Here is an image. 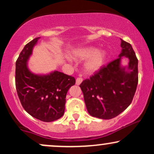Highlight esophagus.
I'll use <instances>...</instances> for the list:
<instances>
[{"mask_svg": "<svg viewBox=\"0 0 154 154\" xmlns=\"http://www.w3.org/2000/svg\"><path fill=\"white\" fill-rule=\"evenodd\" d=\"M82 82V77H77V78L76 79V85H80Z\"/></svg>", "mask_w": 154, "mask_h": 154, "instance_id": "obj_1", "label": "esophagus"}]
</instances>
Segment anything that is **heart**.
<instances>
[{
    "label": "heart",
    "instance_id": "1",
    "mask_svg": "<svg viewBox=\"0 0 154 154\" xmlns=\"http://www.w3.org/2000/svg\"><path fill=\"white\" fill-rule=\"evenodd\" d=\"M72 56L75 59L85 60L83 64L84 71L89 75L96 73L101 69L106 59V53L103 50H98L93 46L80 48L72 52ZM69 61H71L68 58Z\"/></svg>",
    "mask_w": 154,
    "mask_h": 154
}]
</instances>
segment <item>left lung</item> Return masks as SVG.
Here are the masks:
<instances>
[{"mask_svg": "<svg viewBox=\"0 0 154 154\" xmlns=\"http://www.w3.org/2000/svg\"><path fill=\"white\" fill-rule=\"evenodd\" d=\"M121 48L118 59L79 85L92 116L112 119L125 111L133 99L138 82V61L132 45L122 39ZM123 56L129 60L127 66L121 65Z\"/></svg>", "mask_w": 154, "mask_h": 154, "instance_id": "obj_1", "label": "left lung"}]
</instances>
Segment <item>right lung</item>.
Instances as JSON below:
<instances>
[{"mask_svg": "<svg viewBox=\"0 0 154 154\" xmlns=\"http://www.w3.org/2000/svg\"><path fill=\"white\" fill-rule=\"evenodd\" d=\"M40 38L26 44L16 61V88L24 110L33 117L49 122L63 115L66 93L75 84V79L58 71L38 75L29 70L27 62Z\"/></svg>", "mask_w": 154, "mask_h": 154, "instance_id": "add662e5", "label": "right lung"}]
</instances>
